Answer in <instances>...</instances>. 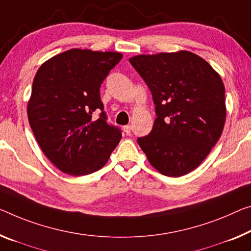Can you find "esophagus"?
Returning a JSON list of instances; mask_svg holds the SVG:
<instances>
[{"label":"esophagus","instance_id":"obj_1","mask_svg":"<svg viewBox=\"0 0 251 251\" xmlns=\"http://www.w3.org/2000/svg\"><path fill=\"white\" fill-rule=\"evenodd\" d=\"M123 130H125V132L128 134V136L129 134H131V126H123Z\"/></svg>","mask_w":251,"mask_h":251}]
</instances>
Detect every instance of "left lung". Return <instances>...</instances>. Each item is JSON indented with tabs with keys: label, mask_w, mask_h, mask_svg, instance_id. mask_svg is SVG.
<instances>
[{
	"label": "left lung",
	"mask_w": 251,
	"mask_h": 251,
	"mask_svg": "<svg viewBox=\"0 0 251 251\" xmlns=\"http://www.w3.org/2000/svg\"><path fill=\"white\" fill-rule=\"evenodd\" d=\"M147 84L156 119L137 139L149 163L163 175L194 171L221 137L226 121L221 77L190 51L139 55L129 59Z\"/></svg>",
	"instance_id": "1"
}]
</instances>
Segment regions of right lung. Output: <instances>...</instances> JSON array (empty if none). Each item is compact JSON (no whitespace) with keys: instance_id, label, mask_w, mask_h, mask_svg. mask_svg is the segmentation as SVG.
<instances>
[{"instance_id":"add662e5","label":"right lung","mask_w":251,"mask_h":251,"mask_svg":"<svg viewBox=\"0 0 251 251\" xmlns=\"http://www.w3.org/2000/svg\"><path fill=\"white\" fill-rule=\"evenodd\" d=\"M122 59L120 52L72 49L42 64L34 76L28 118L38 144L63 173L92 174L121 140L107 122L100 87ZM93 112H100L94 122Z\"/></svg>"}]
</instances>
